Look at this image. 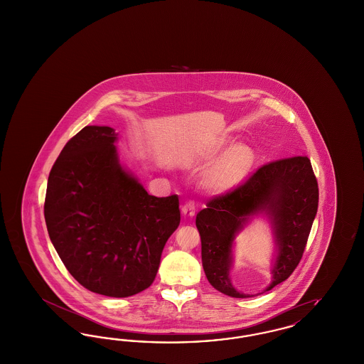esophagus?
I'll return each mask as SVG.
<instances>
[{
    "mask_svg": "<svg viewBox=\"0 0 364 364\" xmlns=\"http://www.w3.org/2000/svg\"><path fill=\"white\" fill-rule=\"evenodd\" d=\"M195 203L193 202H187L186 205H183L181 206V213H183V215L184 217H187V218H191V217H193L195 215Z\"/></svg>",
    "mask_w": 364,
    "mask_h": 364,
    "instance_id": "34e87169",
    "label": "esophagus"
}]
</instances>
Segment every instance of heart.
Instances as JSON below:
<instances>
[{
    "label": "heart",
    "instance_id": "heart-1",
    "mask_svg": "<svg viewBox=\"0 0 364 364\" xmlns=\"http://www.w3.org/2000/svg\"><path fill=\"white\" fill-rule=\"evenodd\" d=\"M228 144L229 140H221L215 143L208 151V161H213L220 156L228 147ZM255 158V151L248 144L239 143L232 146L205 174V187L217 195H224L237 188L252 171Z\"/></svg>",
    "mask_w": 364,
    "mask_h": 364
}]
</instances>
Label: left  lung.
Wrapping results in <instances>:
<instances>
[{
	"mask_svg": "<svg viewBox=\"0 0 364 364\" xmlns=\"http://www.w3.org/2000/svg\"><path fill=\"white\" fill-rule=\"evenodd\" d=\"M318 199L311 161L304 156L269 162L237 188L210 199L206 208L196 215L202 264L208 282L230 297H250L236 291L230 282L232 247L250 217L260 213L269 217L277 247L272 284L266 291L285 281L303 257Z\"/></svg>",
	"mask_w": 364,
	"mask_h": 364,
	"instance_id": "1",
	"label": "left lung"
}]
</instances>
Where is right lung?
I'll return each mask as SVG.
<instances>
[{"label": "right lung", "instance_id": "add662e5", "mask_svg": "<svg viewBox=\"0 0 364 364\" xmlns=\"http://www.w3.org/2000/svg\"><path fill=\"white\" fill-rule=\"evenodd\" d=\"M117 134L87 125L64 146L48 180L45 221L67 270L94 294L149 288L180 224L178 196L149 195L117 156Z\"/></svg>", "mask_w": 364, "mask_h": 364}]
</instances>
